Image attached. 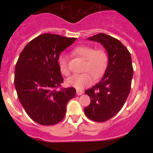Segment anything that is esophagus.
<instances>
[{
  "label": "esophagus",
  "mask_w": 153,
  "mask_h": 153,
  "mask_svg": "<svg viewBox=\"0 0 153 153\" xmlns=\"http://www.w3.org/2000/svg\"><path fill=\"white\" fill-rule=\"evenodd\" d=\"M76 94H77V95H78V96H80V95H82V94H83V91H80V90H77Z\"/></svg>",
  "instance_id": "1"
}]
</instances>
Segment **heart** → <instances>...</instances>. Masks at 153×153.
Listing matches in <instances>:
<instances>
[{"label": "heart", "mask_w": 153, "mask_h": 153, "mask_svg": "<svg viewBox=\"0 0 153 153\" xmlns=\"http://www.w3.org/2000/svg\"><path fill=\"white\" fill-rule=\"evenodd\" d=\"M73 53L85 59L82 74L75 75L67 80L68 85L76 89H82L89 86L94 82V76L99 78L106 71L108 65V54L103 49H96L89 45H80L73 50ZM59 65L61 73L64 75H70L68 59L65 54L60 55Z\"/></svg>", "instance_id": "1"}]
</instances>
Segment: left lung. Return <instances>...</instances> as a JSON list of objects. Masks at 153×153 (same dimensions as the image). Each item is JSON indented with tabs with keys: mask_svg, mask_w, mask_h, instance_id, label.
<instances>
[{
	"mask_svg": "<svg viewBox=\"0 0 153 153\" xmlns=\"http://www.w3.org/2000/svg\"><path fill=\"white\" fill-rule=\"evenodd\" d=\"M99 42L108 52V65L103 78L85 91L91 103L84 108L88 118L103 122L122 109L131 90L133 68L131 54L120 41L103 33L88 38Z\"/></svg>",
	"mask_w": 153,
	"mask_h": 153,
	"instance_id": "obj_1",
	"label": "left lung"
}]
</instances>
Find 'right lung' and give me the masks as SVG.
<instances>
[{
  "mask_svg": "<svg viewBox=\"0 0 153 153\" xmlns=\"http://www.w3.org/2000/svg\"><path fill=\"white\" fill-rule=\"evenodd\" d=\"M57 34H44L29 42L15 68L14 85L26 114L42 125H54L65 117L74 88H58L63 82L59 54L75 42Z\"/></svg>",
  "mask_w": 153,
  "mask_h": 153,
  "instance_id": "1",
  "label": "right lung"
}]
</instances>
